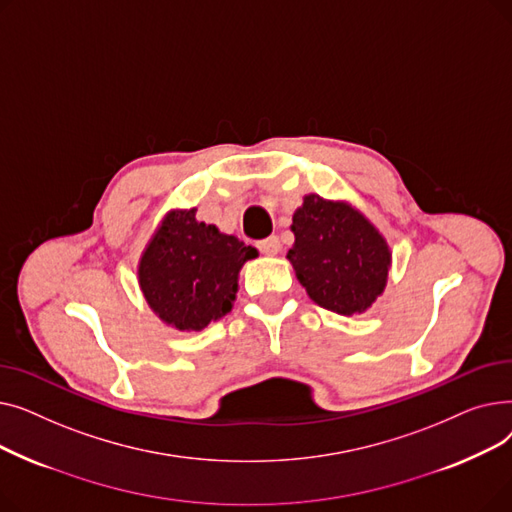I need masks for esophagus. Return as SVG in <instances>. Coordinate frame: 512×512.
<instances>
[{
	"mask_svg": "<svg viewBox=\"0 0 512 512\" xmlns=\"http://www.w3.org/2000/svg\"><path fill=\"white\" fill-rule=\"evenodd\" d=\"M259 251L263 253V255H278L280 253V240H278V236H270V238H265V240H259Z\"/></svg>",
	"mask_w": 512,
	"mask_h": 512,
	"instance_id": "obj_1",
	"label": "esophagus"
}]
</instances>
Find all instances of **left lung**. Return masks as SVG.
<instances>
[{
  "instance_id": "1",
  "label": "left lung",
  "mask_w": 512,
  "mask_h": 512,
  "mask_svg": "<svg viewBox=\"0 0 512 512\" xmlns=\"http://www.w3.org/2000/svg\"><path fill=\"white\" fill-rule=\"evenodd\" d=\"M288 261L313 303L338 315L367 311L388 282L386 238L348 203L307 195L292 215Z\"/></svg>"
}]
</instances>
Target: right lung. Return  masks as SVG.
Listing matches in <instances>:
<instances>
[{"mask_svg": "<svg viewBox=\"0 0 512 512\" xmlns=\"http://www.w3.org/2000/svg\"><path fill=\"white\" fill-rule=\"evenodd\" d=\"M195 211H170L139 261L145 301L180 332H199L230 313L240 267L257 257L236 236L197 222Z\"/></svg>", "mask_w": 512, "mask_h": 512, "instance_id": "right-lung-1", "label": "right lung"}]
</instances>
